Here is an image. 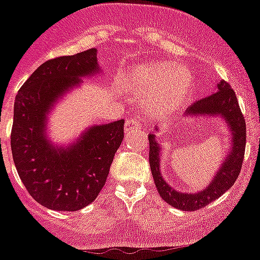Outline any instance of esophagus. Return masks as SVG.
I'll return each instance as SVG.
<instances>
[{"label": "esophagus", "mask_w": 260, "mask_h": 260, "mask_svg": "<svg viewBox=\"0 0 260 260\" xmlns=\"http://www.w3.org/2000/svg\"><path fill=\"white\" fill-rule=\"evenodd\" d=\"M140 128V123L137 121L136 119H128L125 121V132L129 134V132H134Z\"/></svg>", "instance_id": "obj_1"}]
</instances>
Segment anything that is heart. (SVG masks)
Instances as JSON below:
<instances>
[{"label": "heart", "instance_id": "b5f03b06", "mask_svg": "<svg viewBox=\"0 0 260 260\" xmlns=\"http://www.w3.org/2000/svg\"><path fill=\"white\" fill-rule=\"evenodd\" d=\"M119 84L155 117H166L178 111L191 88L188 73L167 62L135 67L120 77Z\"/></svg>", "mask_w": 260, "mask_h": 260}]
</instances>
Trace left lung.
Wrapping results in <instances>:
<instances>
[{
  "label": "left lung",
  "instance_id": "left-lung-1",
  "mask_svg": "<svg viewBox=\"0 0 260 260\" xmlns=\"http://www.w3.org/2000/svg\"><path fill=\"white\" fill-rule=\"evenodd\" d=\"M219 116L224 120L233 134L231 152H230L221 167L212 179L211 184L200 192H179L168 185L160 174V147L156 141L155 135L151 134L149 139V166L152 176L155 180L159 195L170 206L181 211H196L212 203L227 189H230L236 181L242 170L246 149V121L239 108V103L235 92L227 81H220L216 85V92L202 100L195 101L187 109L185 116Z\"/></svg>",
  "mask_w": 260,
  "mask_h": 260
}]
</instances>
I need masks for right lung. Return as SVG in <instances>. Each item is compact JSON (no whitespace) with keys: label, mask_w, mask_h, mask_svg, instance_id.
Here are the masks:
<instances>
[{"label":"right lung","mask_w":260,"mask_h":260,"mask_svg":"<svg viewBox=\"0 0 260 260\" xmlns=\"http://www.w3.org/2000/svg\"><path fill=\"white\" fill-rule=\"evenodd\" d=\"M97 49L61 56L40 65L14 101L10 145L18 176L30 196L56 211H77L90 204L108 178L124 139V120L90 126L79 141L58 148L45 137L46 113L82 76L99 73Z\"/></svg>","instance_id":"1"}]
</instances>
